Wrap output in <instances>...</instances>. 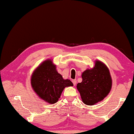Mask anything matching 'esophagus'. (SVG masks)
I'll return each mask as SVG.
<instances>
[{
    "label": "esophagus",
    "instance_id": "esophagus-1",
    "mask_svg": "<svg viewBox=\"0 0 134 134\" xmlns=\"http://www.w3.org/2000/svg\"><path fill=\"white\" fill-rule=\"evenodd\" d=\"M72 83H73V85L75 86V85H76L77 81H76V79H74V80H72Z\"/></svg>",
    "mask_w": 134,
    "mask_h": 134
}]
</instances>
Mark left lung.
I'll list each match as a JSON object with an SVG mask.
<instances>
[{
	"mask_svg": "<svg viewBox=\"0 0 134 134\" xmlns=\"http://www.w3.org/2000/svg\"><path fill=\"white\" fill-rule=\"evenodd\" d=\"M81 77L83 80L77 85V88L86 105H94L102 100L110 92L112 79L109 70L100 61H96L93 69L84 71Z\"/></svg>",
	"mask_w": 134,
	"mask_h": 134,
	"instance_id": "1",
	"label": "left lung"
}]
</instances>
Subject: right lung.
Listing matches in <instances>:
<instances>
[{"label":"right lung","mask_w":134,"mask_h":134,"mask_svg":"<svg viewBox=\"0 0 134 134\" xmlns=\"http://www.w3.org/2000/svg\"><path fill=\"white\" fill-rule=\"evenodd\" d=\"M31 81L32 87L38 96L51 104L58 100L65 87L73 86L69 79H63L50 60L45 61L36 69Z\"/></svg>","instance_id":"right-lung-1"}]
</instances>
